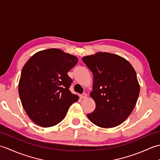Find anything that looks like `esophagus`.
Listing matches in <instances>:
<instances>
[{"label":"esophagus","mask_w":160,"mask_h":160,"mask_svg":"<svg viewBox=\"0 0 160 160\" xmlns=\"http://www.w3.org/2000/svg\"><path fill=\"white\" fill-rule=\"evenodd\" d=\"M87 97V94L86 93H84L82 95H80L81 99H84V98H86Z\"/></svg>","instance_id":"obj_1"}]
</instances>
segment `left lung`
I'll use <instances>...</instances> for the list:
<instances>
[{"label":"left lung","instance_id":"1","mask_svg":"<svg viewBox=\"0 0 160 160\" xmlns=\"http://www.w3.org/2000/svg\"><path fill=\"white\" fill-rule=\"evenodd\" d=\"M82 60L93 76L90 96L96 108L88 118L102 128L117 127L136 104L140 93L136 72L128 61L116 54L98 52Z\"/></svg>","mask_w":160,"mask_h":160}]
</instances>
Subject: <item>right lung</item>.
Returning a JSON list of instances; mask_svg holds the SVG:
<instances>
[{
    "label": "right lung",
    "mask_w": 160,
    "mask_h": 160,
    "mask_svg": "<svg viewBox=\"0 0 160 160\" xmlns=\"http://www.w3.org/2000/svg\"><path fill=\"white\" fill-rule=\"evenodd\" d=\"M78 58L59 49L37 52L24 65L18 84L22 107L31 120L42 127L56 125L79 99L71 92L67 72Z\"/></svg>",
    "instance_id": "1"
}]
</instances>
